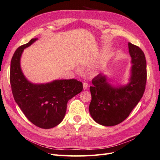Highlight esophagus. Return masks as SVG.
<instances>
[{"mask_svg": "<svg viewBox=\"0 0 160 160\" xmlns=\"http://www.w3.org/2000/svg\"><path fill=\"white\" fill-rule=\"evenodd\" d=\"M83 89H84V90H87V89H88V87H89L88 83H86V82H85V83H83Z\"/></svg>", "mask_w": 160, "mask_h": 160, "instance_id": "34e87169", "label": "esophagus"}]
</instances>
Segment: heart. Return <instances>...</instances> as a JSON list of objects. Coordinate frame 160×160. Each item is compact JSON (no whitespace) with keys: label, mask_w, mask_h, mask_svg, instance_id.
I'll return each mask as SVG.
<instances>
[{"label":"heart","mask_w":160,"mask_h":160,"mask_svg":"<svg viewBox=\"0 0 160 160\" xmlns=\"http://www.w3.org/2000/svg\"><path fill=\"white\" fill-rule=\"evenodd\" d=\"M98 69H97L93 68V69H90V71H89V75L91 76L95 77V76L98 75Z\"/></svg>","instance_id":"heart-1"}]
</instances>
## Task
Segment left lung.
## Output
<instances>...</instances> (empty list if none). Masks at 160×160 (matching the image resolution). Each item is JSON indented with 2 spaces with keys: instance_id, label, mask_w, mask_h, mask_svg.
I'll list each match as a JSON object with an SVG mask.
<instances>
[{
  "instance_id": "left-lung-1",
  "label": "left lung",
  "mask_w": 160,
  "mask_h": 160,
  "mask_svg": "<svg viewBox=\"0 0 160 160\" xmlns=\"http://www.w3.org/2000/svg\"><path fill=\"white\" fill-rule=\"evenodd\" d=\"M132 57L129 82L112 85L107 75L100 73L92 80L89 113L95 122L113 126L126 119L143 95L146 84V60L142 50L128 42Z\"/></svg>"
}]
</instances>
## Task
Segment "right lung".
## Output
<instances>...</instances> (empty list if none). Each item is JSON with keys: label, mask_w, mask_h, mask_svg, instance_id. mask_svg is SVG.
<instances>
[{"label": "right lung", "mask_w": 160, "mask_h": 160, "mask_svg": "<svg viewBox=\"0 0 160 160\" xmlns=\"http://www.w3.org/2000/svg\"><path fill=\"white\" fill-rule=\"evenodd\" d=\"M38 40L32 38L14 52L11 62L10 81L16 103L30 122L42 129L52 128L64 119L69 100L83 90L76 79H57L46 83H33L24 75L21 58L24 49Z\"/></svg>", "instance_id": "right-lung-1"}]
</instances>
